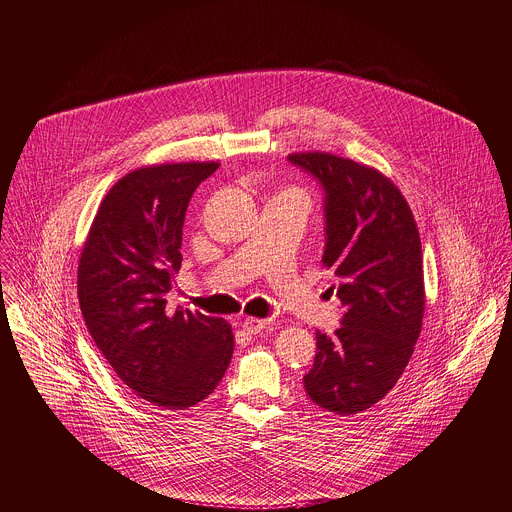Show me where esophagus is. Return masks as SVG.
Segmentation results:
<instances>
[{
  "label": "esophagus",
  "mask_w": 512,
  "mask_h": 512,
  "mask_svg": "<svg viewBox=\"0 0 512 512\" xmlns=\"http://www.w3.org/2000/svg\"><path fill=\"white\" fill-rule=\"evenodd\" d=\"M265 325H267V321H265V319H259V317H245L243 323H241V327H243L247 333H259V331L265 329Z\"/></svg>",
  "instance_id": "34e87169"
}]
</instances>
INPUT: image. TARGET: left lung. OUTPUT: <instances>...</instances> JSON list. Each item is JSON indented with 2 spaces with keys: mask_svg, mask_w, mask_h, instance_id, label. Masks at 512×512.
Here are the masks:
<instances>
[{
  "mask_svg": "<svg viewBox=\"0 0 512 512\" xmlns=\"http://www.w3.org/2000/svg\"><path fill=\"white\" fill-rule=\"evenodd\" d=\"M289 162L325 193L321 263L344 305L342 325L315 333L303 386L319 408L358 414L396 386L414 354L426 305L420 233L404 195L380 170L329 152H295Z\"/></svg>",
  "mask_w": 512,
  "mask_h": 512,
  "instance_id": "left-lung-1",
  "label": "left lung"
}]
</instances>
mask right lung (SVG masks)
Wrapping results in <instances>:
<instances>
[{"label":"right lung","instance_id":"obj_1","mask_svg":"<svg viewBox=\"0 0 512 512\" xmlns=\"http://www.w3.org/2000/svg\"><path fill=\"white\" fill-rule=\"evenodd\" d=\"M219 162L136 168L104 197L78 265V299L94 344L142 400L166 410L203 402L233 358L221 317L170 313L189 201Z\"/></svg>","mask_w":512,"mask_h":512}]
</instances>
